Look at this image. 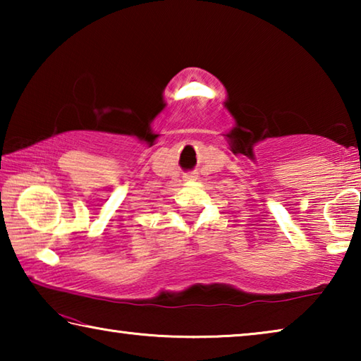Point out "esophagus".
<instances>
[{"label": "esophagus", "instance_id": "esophagus-1", "mask_svg": "<svg viewBox=\"0 0 361 361\" xmlns=\"http://www.w3.org/2000/svg\"><path fill=\"white\" fill-rule=\"evenodd\" d=\"M195 178V173H188L185 175V180H194Z\"/></svg>", "mask_w": 361, "mask_h": 361}]
</instances>
